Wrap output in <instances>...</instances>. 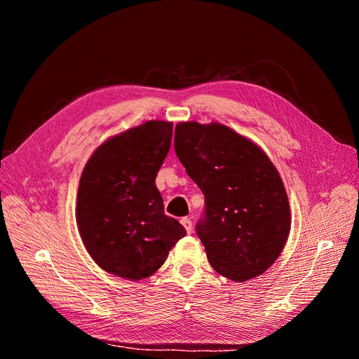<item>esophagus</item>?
<instances>
[{
  "label": "esophagus",
  "mask_w": 359,
  "mask_h": 359,
  "mask_svg": "<svg viewBox=\"0 0 359 359\" xmlns=\"http://www.w3.org/2000/svg\"><path fill=\"white\" fill-rule=\"evenodd\" d=\"M182 225L184 226V229H187V233L191 234L192 233V221L189 217H182Z\"/></svg>",
  "instance_id": "34e87169"
}]
</instances>
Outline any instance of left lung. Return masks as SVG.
<instances>
[{"mask_svg":"<svg viewBox=\"0 0 359 359\" xmlns=\"http://www.w3.org/2000/svg\"><path fill=\"white\" fill-rule=\"evenodd\" d=\"M175 150L204 194L196 236L212 267L234 282L269 270L291 228L287 195L269 156L216 122L177 123Z\"/></svg>","mask_w":359,"mask_h":359,"instance_id":"left-lung-1","label":"left lung"}]
</instances>
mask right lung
Returning <instances> with one entry per match:
<instances>
[{
    "instance_id": "obj_1",
    "label": "right lung",
    "mask_w": 359,
    "mask_h": 359,
    "mask_svg": "<svg viewBox=\"0 0 359 359\" xmlns=\"http://www.w3.org/2000/svg\"><path fill=\"white\" fill-rule=\"evenodd\" d=\"M171 135V122L149 121L104 142L83 168L76 205L79 233L107 273L146 279L187 234L164 213L155 184Z\"/></svg>"
}]
</instances>
